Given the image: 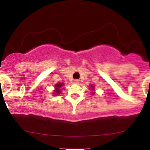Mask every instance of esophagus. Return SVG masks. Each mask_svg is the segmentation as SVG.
Listing matches in <instances>:
<instances>
[{"label": "esophagus", "mask_w": 150, "mask_h": 150, "mask_svg": "<svg viewBox=\"0 0 150 150\" xmlns=\"http://www.w3.org/2000/svg\"><path fill=\"white\" fill-rule=\"evenodd\" d=\"M73 83H75V84H79L80 81H78V80H75Z\"/></svg>", "instance_id": "34e87169"}]
</instances>
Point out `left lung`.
Here are the masks:
<instances>
[{
	"instance_id": "obj_1",
	"label": "left lung",
	"mask_w": 150,
	"mask_h": 150,
	"mask_svg": "<svg viewBox=\"0 0 150 150\" xmlns=\"http://www.w3.org/2000/svg\"><path fill=\"white\" fill-rule=\"evenodd\" d=\"M91 88H92V92H91V94L92 95H94L95 94V92H94V86H93V85H91L90 86Z\"/></svg>"
}]
</instances>
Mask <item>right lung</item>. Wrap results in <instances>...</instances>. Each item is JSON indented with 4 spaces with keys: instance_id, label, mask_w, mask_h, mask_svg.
<instances>
[{
    "instance_id": "obj_1",
    "label": "right lung",
    "mask_w": 150,
    "mask_h": 150,
    "mask_svg": "<svg viewBox=\"0 0 150 150\" xmlns=\"http://www.w3.org/2000/svg\"><path fill=\"white\" fill-rule=\"evenodd\" d=\"M63 86H64V83H57V84H55V86H54L55 89L54 90L53 95H54V96H55V95L57 96V95L60 94V93H61V88Z\"/></svg>"
}]
</instances>
